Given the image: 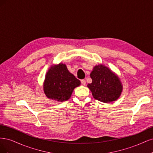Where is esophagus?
<instances>
[{
	"label": "esophagus",
	"instance_id": "esophagus-1",
	"mask_svg": "<svg viewBox=\"0 0 153 153\" xmlns=\"http://www.w3.org/2000/svg\"><path fill=\"white\" fill-rule=\"evenodd\" d=\"M81 84L83 85H85L86 84V81L85 80H81Z\"/></svg>",
	"mask_w": 153,
	"mask_h": 153
}]
</instances>
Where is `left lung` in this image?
I'll list each match as a JSON object with an SVG mask.
<instances>
[{
    "label": "left lung",
    "instance_id": "1",
    "mask_svg": "<svg viewBox=\"0 0 153 153\" xmlns=\"http://www.w3.org/2000/svg\"><path fill=\"white\" fill-rule=\"evenodd\" d=\"M92 82L87 87L94 98L104 103L115 101L122 92L119 78L105 66H96L90 74Z\"/></svg>",
    "mask_w": 153,
    "mask_h": 153
}]
</instances>
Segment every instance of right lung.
Instances as JSON below:
<instances>
[{
	"instance_id": "obj_1",
	"label": "right lung",
	"mask_w": 153,
	"mask_h": 153,
	"mask_svg": "<svg viewBox=\"0 0 153 153\" xmlns=\"http://www.w3.org/2000/svg\"><path fill=\"white\" fill-rule=\"evenodd\" d=\"M80 84L65 64H59L50 68L44 82V92L48 98L58 101H66L71 97L73 89Z\"/></svg>"
}]
</instances>
